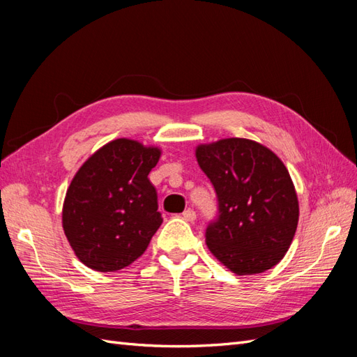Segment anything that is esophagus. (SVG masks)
Wrapping results in <instances>:
<instances>
[{
    "label": "esophagus",
    "instance_id": "esophagus-1",
    "mask_svg": "<svg viewBox=\"0 0 357 357\" xmlns=\"http://www.w3.org/2000/svg\"><path fill=\"white\" fill-rule=\"evenodd\" d=\"M183 219H185L186 222H193V220H195L197 219V213L195 211H193L192 208H188V210H185V211H183Z\"/></svg>",
    "mask_w": 357,
    "mask_h": 357
}]
</instances>
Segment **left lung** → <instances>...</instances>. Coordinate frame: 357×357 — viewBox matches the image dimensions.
I'll return each instance as SVG.
<instances>
[{
  "mask_svg": "<svg viewBox=\"0 0 357 357\" xmlns=\"http://www.w3.org/2000/svg\"><path fill=\"white\" fill-rule=\"evenodd\" d=\"M197 160L218 195V215L205 229L210 252L238 275L277 265L299 219L295 186L283 162L245 138L198 146Z\"/></svg>",
  "mask_w": 357,
  "mask_h": 357,
  "instance_id": "1",
  "label": "left lung"
}]
</instances>
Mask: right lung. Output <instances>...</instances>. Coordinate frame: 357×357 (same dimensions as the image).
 Masks as SVG:
<instances>
[{"label": "right lung", "instance_id": "obj_1", "mask_svg": "<svg viewBox=\"0 0 357 357\" xmlns=\"http://www.w3.org/2000/svg\"><path fill=\"white\" fill-rule=\"evenodd\" d=\"M160 150L119 138L77 171L62 208L63 232L95 271H119L142 256L162 223L158 193L147 178Z\"/></svg>", "mask_w": 357, "mask_h": 357}]
</instances>
